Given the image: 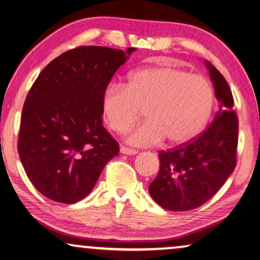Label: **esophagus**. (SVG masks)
<instances>
[{
	"label": "esophagus",
	"instance_id": "esophagus-1",
	"mask_svg": "<svg viewBox=\"0 0 260 260\" xmlns=\"http://www.w3.org/2000/svg\"><path fill=\"white\" fill-rule=\"evenodd\" d=\"M120 152L123 155H137L138 154V150H134V149H131V148H127V147H120Z\"/></svg>",
	"mask_w": 260,
	"mask_h": 260
}]
</instances>
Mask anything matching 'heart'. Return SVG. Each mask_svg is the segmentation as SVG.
I'll return each instance as SVG.
<instances>
[{
	"label": "heart",
	"instance_id": "b5f03b06",
	"mask_svg": "<svg viewBox=\"0 0 260 260\" xmlns=\"http://www.w3.org/2000/svg\"><path fill=\"white\" fill-rule=\"evenodd\" d=\"M213 103L207 78L174 66H155L132 72L123 88L109 86L102 96V112L111 129L123 133L143 110L147 121L127 135L132 146L149 147L164 139L182 145L204 129Z\"/></svg>",
	"mask_w": 260,
	"mask_h": 260
}]
</instances>
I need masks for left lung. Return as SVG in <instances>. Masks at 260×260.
Wrapping results in <instances>:
<instances>
[{
    "mask_svg": "<svg viewBox=\"0 0 260 260\" xmlns=\"http://www.w3.org/2000/svg\"><path fill=\"white\" fill-rule=\"evenodd\" d=\"M205 64L219 111L199 137L175 149L159 151V172L149 185V194L168 211H191L204 205L236 167L238 119L233 110L232 90L211 62L205 61Z\"/></svg>",
    "mask_w": 260,
    "mask_h": 260,
    "instance_id": "obj_1",
    "label": "left lung"
}]
</instances>
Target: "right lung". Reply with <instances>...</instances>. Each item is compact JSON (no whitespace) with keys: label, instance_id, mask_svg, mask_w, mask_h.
<instances>
[{"label":"right lung","instance_id":"right-lung-1","mask_svg":"<svg viewBox=\"0 0 260 260\" xmlns=\"http://www.w3.org/2000/svg\"><path fill=\"white\" fill-rule=\"evenodd\" d=\"M137 48L71 49L39 74L24 103L18 154L41 194L74 204L96 185L119 146L103 126L102 96Z\"/></svg>","mask_w":260,"mask_h":260}]
</instances>
